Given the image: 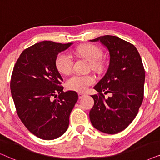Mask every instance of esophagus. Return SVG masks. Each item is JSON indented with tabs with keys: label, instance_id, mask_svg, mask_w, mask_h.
<instances>
[{
	"label": "esophagus",
	"instance_id": "esophagus-1",
	"mask_svg": "<svg viewBox=\"0 0 160 160\" xmlns=\"http://www.w3.org/2000/svg\"><path fill=\"white\" fill-rule=\"evenodd\" d=\"M85 95H85V94H84V93H78V98H79V99H82V98H84Z\"/></svg>",
	"mask_w": 160,
	"mask_h": 160
}]
</instances>
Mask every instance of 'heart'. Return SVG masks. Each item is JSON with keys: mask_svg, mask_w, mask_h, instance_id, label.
Returning <instances> with one entry per match:
<instances>
[{"mask_svg": "<svg viewBox=\"0 0 160 160\" xmlns=\"http://www.w3.org/2000/svg\"><path fill=\"white\" fill-rule=\"evenodd\" d=\"M76 53L89 61L92 63L93 69H99L101 68L102 64L100 60L102 58V52L97 46L92 44L84 45L76 49ZM73 65V58L68 52H60L56 57L55 66L61 73L68 74L71 73ZM95 82V79L92 76L74 74L68 78L66 87L70 90L84 92Z\"/></svg>", "mask_w": 160, "mask_h": 160, "instance_id": "1", "label": "heart"}]
</instances>
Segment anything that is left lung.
Listing matches in <instances>:
<instances>
[{
	"instance_id": "obj_1",
	"label": "left lung",
	"mask_w": 160,
	"mask_h": 160,
	"mask_svg": "<svg viewBox=\"0 0 160 160\" xmlns=\"http://www.w3.org/2000/svg\"><path fill=\"white\" fill-rule=\"evenodd\" d=\"M89 41H100L110 58L106 74L94 87L99 95L91 96L95 103L89 111V119L100 132L117 134L133 121L143 102V63L135 46L119 37L106 35ZM102 92H110L112 96L106 99Z\"/></svg>"
}]
</instances>
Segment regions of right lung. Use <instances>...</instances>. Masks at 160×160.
Masks as SVG:
<instances>
[{
  "label": "right lung",
  "mask_w": 160,
  "mask_h": 160,
  "mask_svg": "<svg viewBox=\"0 0 160 160\" xmlns=\"http://www.w3.org/2000/svg\"><path fill=\"white\" fill-rule=\"evenodd\" d=\"M72 44L37 43L22 52L13 70L10 87L17 113L39 138L56 139L68 128L70 114L78 97L75 91L63 92L55 59ZM58 94V99L52 100Z\"/></svg>",
  "instance_id": "right-lung-1"
}]
</instances>
